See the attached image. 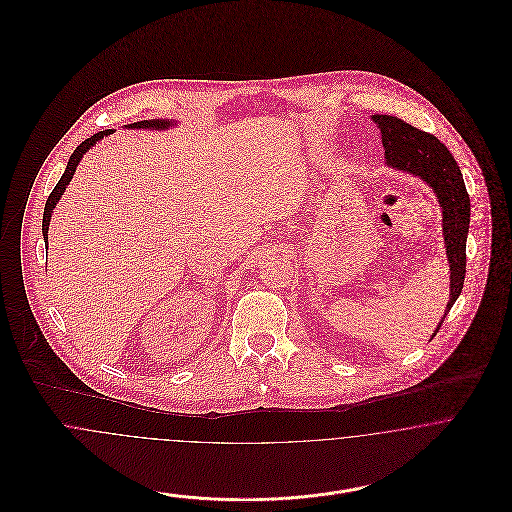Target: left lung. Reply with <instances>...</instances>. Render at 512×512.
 <instances>
[{"mask_svg": "<svg viewBox=\"0 0 512 512\" xmlns=\"http://www.w3.org/2000/svg\"><path fill=\"white\" fill-rule=\"evenodd\" d=\"M372 122L380 130L386 165L404 173H412L426 181L438 195L445 254L449 262V301L445 315L463 290L465 280V246L469 232L471 205L463 183L461 169L449 149L436 136L422 132L396 116L374 114ZM439 321L438 329L445 319Z\"/></svg>", "mask_w": 512, "mask_h": 512, "instance_id": "1", "label": "left lung"}]
</instances>
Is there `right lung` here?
I'll use <instances>...</instances> for the list:
<instances>
[{
    "mask_svg": "<svg viewBox=\"0 0 512 512\" xmlns=\"http://www.w3.org/2000/svg\"><path fill=\"white\" fill-rule=\"evenodd\" d=\"M171 124H173V122H167V120H144V122H134V124H130L128 128H132V130H165V128H169ZM110 134H112V130L98 132V134H94L92 138L84 140L80 146L74 149L73 155H71V159H69V163H67V169H65V173H63V177L59 179V183L55 185L53 193L49 195V199H47V203H45V213H43V238H45V242H47V232H49L51 213L55 211V205L59 203L61 195L65 193L67 185L71 183L74 171H76V167H78V163H80L82 155H84L90 147L94 146L96 142H100L102 138H106V136H110Z\"/></svg>",
    "mask_w": 512,
    "mask_h": 512,
    "instance_id": "1",
    "label": "right lung"
}]
</instances>
